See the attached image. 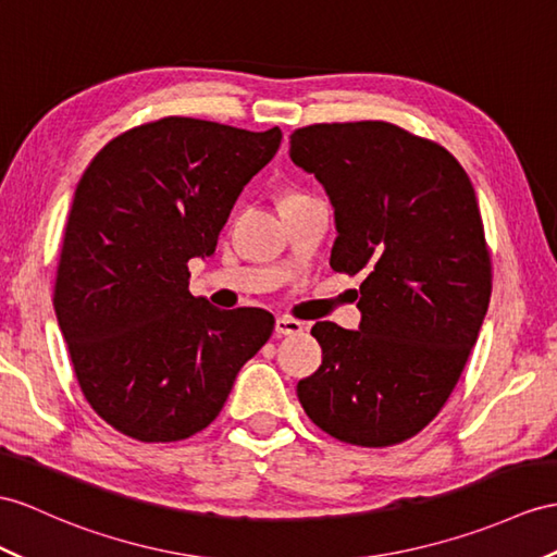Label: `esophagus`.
<instances>
[{"label":"esophagus","mask_w":557,"mask_h":557,"mask_svg":"<svg viewBox=\"0 0 557 557\" xmlns=\"http://www.w3.org/2000/svg\"><path fill=\"white\" fill-rule=\"evenodd\" d=\"M302 329H305V325H302L300 321L288 319V317H278L276 323H274V335H276V337L297 335V333H302Z\"/></svg>","instance_id":"obj_1"}]
</instances>
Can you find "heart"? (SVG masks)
Returning <instances> with one entry per match:
<instances>
[{"label": "heart", "mask_w": 557, "mask_h": 557, "mask_svg": "<svg viewBox=\"0 0 557 557\" xmlns=\"http://www.w3.org/2000/svg\"><path fill=\"white\" fill-rule=\"evenodd\" d=\"M295 196H302V194H297V191H283V194L278 196V202H281V200H290V198H295Z\"/></svg>", "instance_id": "1"}]
</instances>
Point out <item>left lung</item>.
I'll return each mask as SVG.
<instances>
[{"label": "left lung", "mask_w": 557, "mask_h": 557, "mask_svg": "<svg viewBox=\"0 0 557 557\" xmlns=\"http://www.w3.org/2000/svg\"><path fill=\"white\" fill-rule=\"evenodd\" d=\"M290 158L335 208L331 267L363 274L359 331L311 329L323 361L297 399L345 444H401L451 397L490 307L474 188L444 146L383 120L295 129Z\"/></svg>", "instance_id": "8db88e82"}]
</instances>
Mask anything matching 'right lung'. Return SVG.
Wrapping results in <instances>:
<instances>
[{
    "label": "right lung",
    "instance_id": "obj_1",
    "mask_svg": "<svg viewBox=\"0 0 557 557\" xmlns=\"http://www.w3.org/2000/svg\"><path fill=\"white\" fill-rule=\"evenodd\" d=\"M281 129L168 115L117 134L75 188L53 309L85 399L139 442H180L220 416L274 331L264 309L188 290L228 212L276 156Z\"/></svg>",
    "mask_w": 557,
    "mask_h": 557
}]
</instances>
